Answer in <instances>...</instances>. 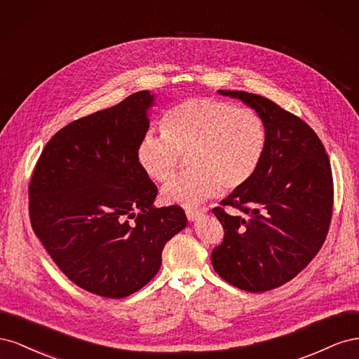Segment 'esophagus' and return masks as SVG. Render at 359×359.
<instances>
[{"label":"esophagus","instance_id":"esophagus-1","mask_svg":"<svg viewBox=\"0 0 359 359\" xmlns=\"http://www.w3.org/2000/svg\"><path fill=\"white\" fill-rule=\"evenodd\" d=\"M202 214H203V212H202L201 210H187V211H186V215H187L189 222H196Z\"/></svg>","mask_w":359,"mask_h":359}]
</instances>
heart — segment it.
Returning <instances> with one entry per match:
<instances>
[{
    "label": "heart",
    "instance_id": "b5f03b06",
    "mask_svg": "<svg viewBox=\"0 0 359 359\" xmlns=\"http://www.w3.org/2000/svg\"><path fill=\"white\" fill-rule=\"evenodd\" d=\"M161 135H145L136 157L145 175L166 182L181 156L191 169L161 190L169 205L191 208L223 191L244 187L256 175L266 151V128L248 107L211 97H193L173 106L161 119Z\"/></svg>",
    "mask_w": 359,
    "mask_h": 359
}]
</instances>
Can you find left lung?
<instances>
[{
	"mask_svg": "<svg viewBox=\"0 0 359 359\" xmlns=\"http://www.w3.org/2000/svg\"><path fill=\"white\" fill-rule=\"evenodd\" d=\"M264 119L266 151L256 175L212 210L224 238L211 262L227 283L266 292L287 283L318 255L327 238L334 202L332 172L311 127L262 95L226 91Z\"/></svg>",
	"mask_w": 359,
	"mask_h": 359,
	"instance_id": "1",
	"label": "left lung"
}]
</instances>
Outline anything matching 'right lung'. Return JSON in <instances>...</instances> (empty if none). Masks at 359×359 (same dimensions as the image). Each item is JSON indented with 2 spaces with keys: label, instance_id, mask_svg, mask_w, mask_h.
<instances>
[{
  "label": "right lung",
  "instance_id": "obj_1",
  "mask_svg": "<svg viewBox=\"0 0 359 359\" xmlns=\"http://www.w3.org/2000/svg\"><path fill=\"white\" fill-rule=\"evenodd\" d=\"M153 104L154 94L139 91L61 128L29 181V220L43 247L74 285L104 298L142 289L165 244L187 226L180 206L156 208L157 187L137 163Z\"/></svg>",
  "mask_w": 359,
  "mask_h": 359
}]
</instances>
